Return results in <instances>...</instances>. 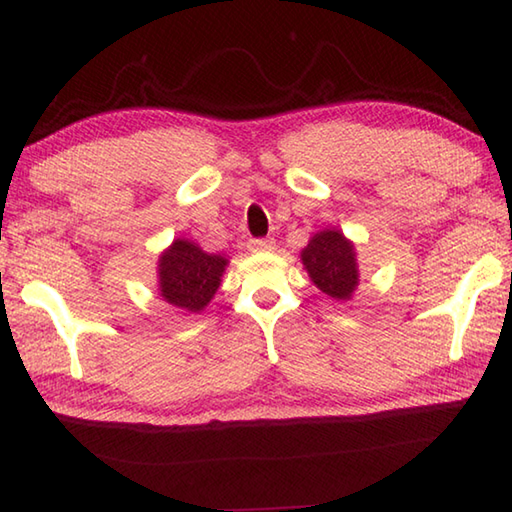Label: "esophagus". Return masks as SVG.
<instances>
[{
    "mask_svg": "<svg viewBox=\"0 0 512 512\" xmlns=\"http://www.w3.org/2000/svg\"><path fill=\"white\" fill-rule=\"evenodd\" d=\"M248 248L257 253V250H273L275 248V239L273 237H264V239H250Z\"/></svg>",
    "mask_w": 512,
    "mask_h": 512,
    "instance_id": "obj_1",
    "label": "esophagus"
}]
</instances>
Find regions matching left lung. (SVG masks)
<instances>
[{
	"label": "left lung",
	"instance_id": "1",
	"mask_svg": "<svg viewBox=\"0 0 512 512\" xmlns=\"http://www.w3.org/2000/svg\"><path fill=\"white\" fill-rule=\"evenodd\" d=\"M303 268L308 270L325 295L336 301H347L358 286V266L354 244L336 228H325L314 235L301 250Z\"/></svg>",
	"mask_w": 512,
	"mask_h": 512
}]
</instances>
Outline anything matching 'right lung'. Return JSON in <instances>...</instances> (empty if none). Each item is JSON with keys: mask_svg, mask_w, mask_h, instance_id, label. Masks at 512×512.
I'll return each instance as SVG.
<instances>
[{"mask_svg": "<svg viewBox=\"0 0 512 512\" xmlns=\"http://www.w3.org/2000/svg\"><path fill=\"white\" fill-rule=\"evenodd\" d=\"M226 264V257L204 253L189 239H176L158 259L160 297L176 308L200 312L220 288Z\"/></svg>", "mask_w": 512, "mask_h": 512, "instance_id": "1", "label": "right lung"}]
</instances>
